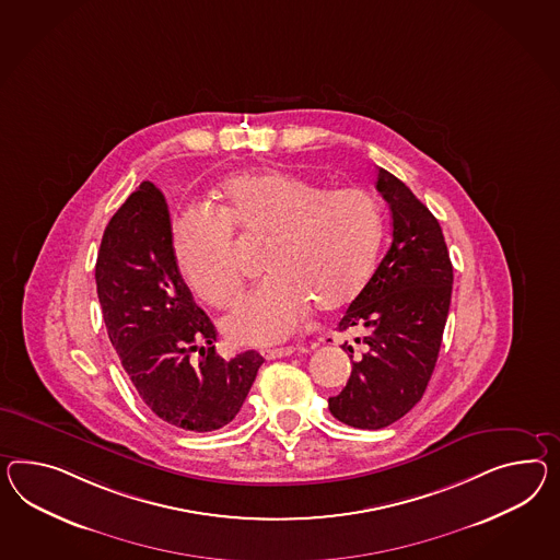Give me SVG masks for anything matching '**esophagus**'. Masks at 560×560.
Masks as SVG:
<instances>
[{"mask_svg":"<svg viewBox=\"0 0 560 560\" xmlns=\"http://www.w3.org/2000/svg\"><path fill=\"white\" fill-rule=\"evenodd\" d=\"M294 351H296L294 347H276V349H264L261 355L266 359L288 358V355H292Z\"/></svg>","mask_w":560,"mask_h":560,"instance_id":"obj_1","label":"esophagus"}]
</instances>
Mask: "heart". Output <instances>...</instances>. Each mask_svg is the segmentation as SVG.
<instances>
[{
	"mask_svg": "<svg viewBox=\"0 0 560 560\" xmlns=\"http://www.w3.org/2000/svg\"><path fill=\"white\" fill-rule=\"evenodd\" d=\"M266 240L270 273L233 315L225 330L252 345L287 339L315 304L337 311L365 284L380 244L382 219L363 188L327 190L296 174L258 171L230 176L217 188L213 211L176 219L173 247L188 287L215 308L244 292V268L233 233Z\"/></svg>",
	"mask_w": 560,
	"mask_h": 560,
	"instance_id": "b5f03b06",
	"label": "heart"
}]
</instances>
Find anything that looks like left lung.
<instances>
[{"label": "left lung", "instance_id": "obj_1", "mask_svg": "<svg viewBox=\"0 0 560 560\" xmlns=\"http://www.w3.org/2000/svg\"><path fill=\"white\" fill-rule=\"evenodd\" d=\"M375 188L392 211V244L370 282L349 304L339 330L358 332L361 355L330 415L353 429L377 431L400 420L429 386L443 341L453 264L443 230L415 192L384 168Z\"/></svg>", "mask_w": 560, "mask_h": 560}]
</instances>
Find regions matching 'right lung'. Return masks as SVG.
<instances>
[{
  "label": "right lung",
  "instance_id": "1",
  "mask_svg": "<svg viewBox=\"0 0 560 560\" xmlns=\"http://www.w3.org/2000/svg\"><path fill=\"white\" fill-rule=\"evenodd\" d=\"M95 280L109 341L145 406L183 431L230 424L264 358L217 355L215 327L178 272L168 205L152 183L107 223Z\"/></svg>",
  "mask_w": 560,
  "mask_h": 560
}]
</instances>
